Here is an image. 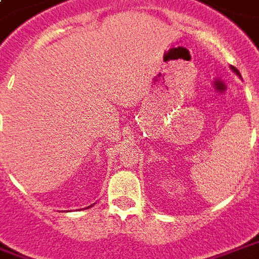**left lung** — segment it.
Segmentation results:
<instances>
[{
  "label": "left lung",
  "instance_id": "left-lung-1",
  "mask_svg": "<svg viewBox=\"0 0 259 259\" xmlns=\"http://www.w3.org/2000/svg\"><path fill=\"white\" fill-rule=\"evenodd\" d=\"M230 69L233 70V71H235V73H236V74H237V75H240V73H239V70L236 69V67H233V66H230Z\"/></svg>",
  "mask_w": 259,
  "mask_h": 259
}]
</instances>
